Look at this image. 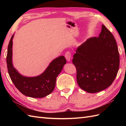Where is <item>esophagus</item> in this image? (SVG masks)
I'll use <instances>...</instances> for the list:
<instances>
[{"mask_svg":"<svg viewBox=\"0 0 126 126\" xmlns=\"http://www.w3.org/2000/svg\"><path fill=\"white\" fill-rule=\"evenodd\" d=\"M65 57L67 60L70 61L71 59V52L69 51H68L65 54Z\"/></svg>","mask_w":126,"mask_h":126,"instance_id":"obj_1","label":"esophagus"}]
</instances>
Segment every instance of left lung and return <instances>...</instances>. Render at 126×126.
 <instances>
[{
	"label": "left lung",
	"instance_id": "8db88e82",
	"mask_svg": "<svg viewBox=\"0 0 126 126\" xmlns=\"http://www.w3.org/2000/svg\"><path fill=\"white\" fill-rule=\"evenodd\" d=\"M76 52L72 62L82 89L96 93L112 84L119 70V54L115 37L105 25L98 37L87 39Z\"/></svg>",
	"mask_w": 126,
	"mask_h": 126
}]
</instances>
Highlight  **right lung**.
<instances>
[{
  "instance_id": "add662e5",
  "label": "right lung",
  "mask_w": 126,
  "mask_h": 126,
  "mask_svg": "<svg viewBox=\"0 0 126 126\" xmlns=\"http://www.w3.org/2000/svg\"><path fill=\"white\" fill-rule=\"evenodd\" d=\"M13 37L14 35L8 44L6 60L9 75L15 87L23 94L32 98H43L51 94L55 87L57 77L66 63L64 57L60 56L54 59L41 75L35 77H24L13 66Z\"/></svg>"
}]
</instances>
